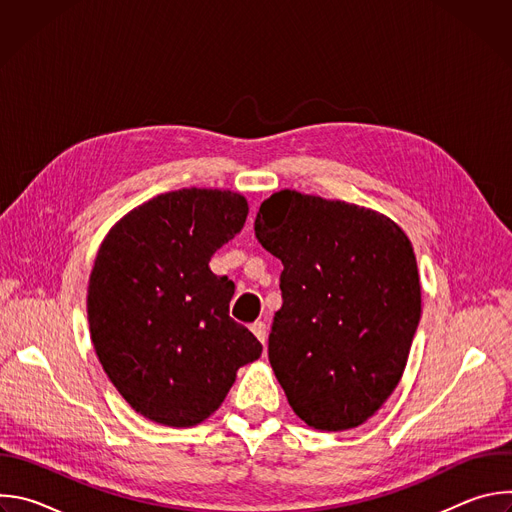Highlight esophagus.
Segmentation results:
<instances>
[{"mask_svg":"<svg viewBox=\"0 0 512 512\" xmlns=\"http://www.w3.org/2000/svg\"><path fill=\"white\" fill-rule=\"evenodd\" d=\"M251 332L257 336V340H259L261 344L267 342V326H265V322H261V320L253 322V324H251Z\"/></svg>","mask_w":512,"mask_h":512,"instance_id":"34e87169","label":"esophagus"}]
</instances>
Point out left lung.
<instances>
[{
    "instance_id": "left-lung-1",
    "label": "left lung",
    "mask_w": 512,
    "mask_h": 512,
    "mask_svg": "<svg viewBox=\"0 0 512 512\" xmlns=\"http://www.w3.org/2000/svg\"><path fill=\"white\" fill-rule=\"evenodd\" d=\"M257 241L283 263L269 362L296 415L344 431L399 385L421 316L411 241L385 214L281 190L263 200Z\"/></svg>"
}]
</instances>
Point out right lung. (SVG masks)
<instances>
[{
  "label": "right lung",
  "instance_id": "right-lung-1",
  "mask_svg": "<svg viewBox=\"0 0 512 512\" xmlns=\"http://www.w3.org/2000/svg\"><path fill=\"white\" fill-rule=\"evenodd\" d=\"M247 214L237 192L182 188L127 212L99 247L87 294L95 352L121 397L160 425L202 423L261 356L229 316L235 283L208 267Z\"/></svg>",
  "mask_w": 512,
  "mask_h": 512
}]
</instances>
